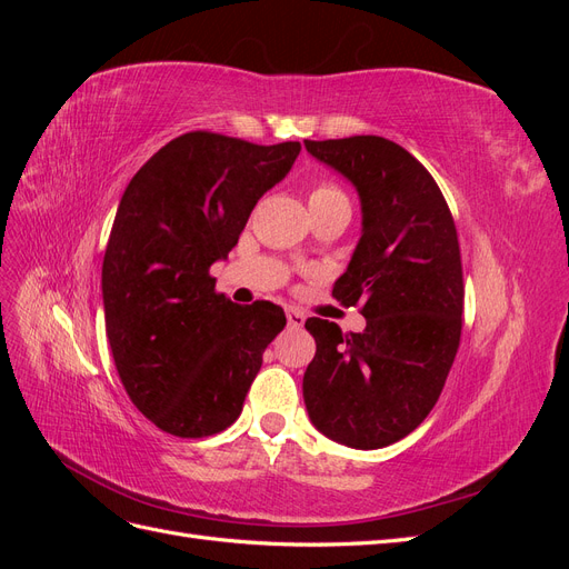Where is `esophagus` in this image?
<instances>
[{"mask_svg":"<svg viewBox=\"0 0 569 569\" xmlns=\"http://www.w3.org/2000/svg\"><path fill=\"white\" fill-rule=\"evenodd\" d=\"M303 322H306V316L299 311V308H287V325L291 330H299V327H303Z\"/></svg>","mask_w":569,"mask_h":569,"instance_id":"34e87169","label":"esophagus"}]
</instances>
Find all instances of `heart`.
Returning <instances> with one entry per match:
<instances>
[{
	"label": "heart",
	"mask_w": 569,
	"mask_h": 569,
	"mask_svg": "<svg viewBox=\"0 0 569 569\" xmlns=\"http://www.w3.org/2000/svg\"><path fill=\"white\" fill-rule=\"evenodd\" d=\"M347 199V194L335 182H318L311 187V194H308V203H322V201H339ZM349 201V199H347Z\"/></svg>",
	"instance_id": "obj_1"
}]
</instances>
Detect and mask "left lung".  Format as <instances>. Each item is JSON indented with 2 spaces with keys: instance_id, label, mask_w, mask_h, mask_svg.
Segmentation results:
<instances>
[{
  "instance_id": "obj_1",
  "label": "left lung",
  "mask_w": 569,
  "mask_h": 569,
  "mask_svg": "<svg viewBox=\"0 0 569 569\" xmlns=\"http://www.w3.org/2000/svg\"><path fill=\"white\" fill-rule=\"evenodd\" d=\"M303 144L358 189L363 234L332 297L366 318V330L351 335L306 320L316 356L303 375V401L325 437L382 449L429 416L460 347L456 222L435 178L401 144L377 134Z\"/></svg>"
}]
</instances>
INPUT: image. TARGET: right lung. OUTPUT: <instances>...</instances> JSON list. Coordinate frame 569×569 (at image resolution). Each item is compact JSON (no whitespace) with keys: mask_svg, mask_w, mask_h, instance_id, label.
Returning <instances> with one entry per match:
<instances>
[{"mask_svg":"<svg viewBox=\"0 0 569 569\" xmlns=\"http://www.w3.org/2000/svg\"><path fill=\"white\" fill-rule=\"evenodd\" d=\"M299 151L184 132L137 170L118 203L101 266L107 337L130 401L168 435L228 429L287 325L280 306H237L216 291L211 266Z\"/></svg>","mask_w":569,"mask_h":569,"instance_id":"obj_1","label":"right lung"}]
</instances>
